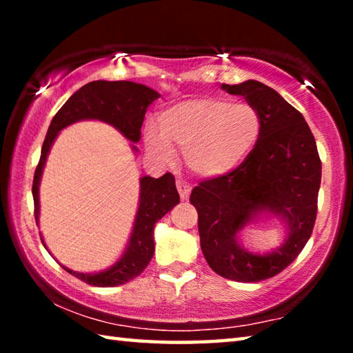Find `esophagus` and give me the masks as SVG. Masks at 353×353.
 <instances>
[{"mask_svg":"<svg viewBox=\"0 0 353 353\" xmlns=\"http://www.w3.org/2000/svg\"><path fill=\"white\" fill-rule=\"evenodd\" d=\"M176 187H177L179 194H181V199H187L188 194H190V190H191L190 185L185 181H182V179H177Z\"/></svg>","mask_w":353,"mask_h":353,"instance_id":"obj_1","label":"esophagus"}]
</instances>
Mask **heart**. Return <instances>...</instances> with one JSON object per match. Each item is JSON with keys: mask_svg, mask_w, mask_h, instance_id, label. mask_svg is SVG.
Returning a JSON list of instances; mask_svg holds the SVG:
<instances>
[{"mask_svg": "<svg viewBox=\"0 0 353 353\" xmlns=\"http://www.w3.org/2000/svg\"><path fill=\"white\" fill-rule=\"evenodd\" d=\"M160 130H146V146L168 160L176 146L196 174L218 177L236 170L259 143L263 118L255 105L219 98H198L166 109Z\"/></svg>", "mask_w": 353, "mask_h": 353, "instance_id": "heart-1", "label": "heart"}]
</instances>
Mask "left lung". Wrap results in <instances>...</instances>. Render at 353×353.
<instances>
[{
  "mask_svg": "<svg viewBox=\"0 0 353 353\" xmlns=\"http://www.w3.org/2000/svg\"><path fill=\"white\" fill-rule=\"evenodd\" d=\"M223 88L255 105L263 130L252 154L236 170L202 181L191 191L198 210L201 249L208 266L235 282H260L282 272L312 236L321 185V159L305 118L259 81ZM270 211L289 224V238L268 254L239 244V232L255 214Z\"/></svg>",
  "mask_w": 353,
  "mask_h": 353,
  "instance_id": "8db88e82",
  "label": "left lung"
}]
</instances>
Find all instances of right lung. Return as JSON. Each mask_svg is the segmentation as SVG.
<instances>
[{
	"instance_id": "right-lung-1",
	"label": "right lung",
	"mask_w": 353,
	"mask_h": 353,
	"mask_svg": "<svg viewBox=\"0 0 353 353\" xmlns=\"http://www.w3.org/2000/svg\"><path fill=\"white\" fill-rule=\"evenodd\" d=\"M160 94L152 88L141 83L129 81H93L81 87L73 93L61 110H59L48 128L41 155L35 168L32 182L34 214L39 224V185L41 171L46 162L52 141L63 128L81 119H99L117 128L128 140L139 143L141 135V124L145 119L148 105L157 99ZM135 149V146H134ZM179 193L176 190L174 176L166 172L165 176L154 179L145 176L140 179V205L135 216L132 235L126 250L110 270L83 274L67 270L82 282L93 286H118L130 280L146 270L154 255V225L179 204ZM43 243V240H41Z\"/></svg>"
}]
</instances>
